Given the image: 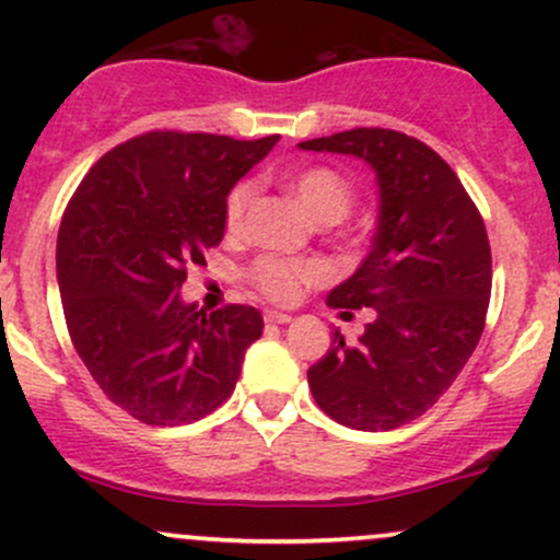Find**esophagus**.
<instances>
[{"label": "esophagus", "mask_w": 560, "mask_h": 560, "mask_svg": "<svg viewBox=\"0 0 560 560\" xmlns=\"http://www.w3.org/2000/svg\"><path fill=\"white\" fill-rule=\"evenodd\" d=\"M292 316H287V313H279V311H268L266 313V324H289Z\"/></svg>", "instance_id": "1"}]
</instances>
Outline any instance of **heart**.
Wrapping results in <instances>:
<instances>
[{
    "label": "heart",
    "instance_id": "b5f03b06",
    "mask_svg": "<svg viewBox=\"0 0 560 560\" xmlns=\"http://www.w3.org/2000/svg\"><path fill=\"white\" fill-rule=\"evenodd\" d=\"M253 184L240 182L229 189L223 199V229L229 236H236L244 226L249 202H253ZM292 191L298 195L305 213L318 223H337L347 218L355 202V189L339 171L326 168V165H313V168L300 171L292 178ZM249 284H253L262 298L273 302H294L307 287L320 284L329 279V268L316 260H284L262 255L253 260L247 271Z\"/></svg>",
    "mask_w": 560,
    "mask_h": 560
}]
</instances>
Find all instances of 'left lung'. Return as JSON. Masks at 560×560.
I'll list each match as a JSON object with an SVG mask.
<instances>
[{
	"instance_id": "obj_1",
	"label": "left lung",
	"mask_w": 560,
	"mask_h": 560,
	"mask_svg": "<svg viewBox=\"0 0 560 560\" xmlns=\"http://www.w3.org/2000/svg\"><path fill=\"white\" fill-rule=\"evenodd\" d=\"M302 150L363 158L378 176L369 258L329 294L345 318L371 307L363 337L307 369L326 416L361 432L419 419L464 371L485 331L492 253L479 208L432 147L392 128H350Z\"/></svg>"
}]
</instances>
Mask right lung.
<instances>
[{"instance_id": "add662e5", "label": "right lung", "mask_w": 560, "mask_h": 560, "mask_svg": "<svg viewBox=\"0 0 560 560\" xmlns=\"http://www.w3.org/2000/svg\"><path fill=\"white\" fill-rule=\"evenodd\" d=\"M279 137L147 131L83 176L57 234V281L70 342L107 400L150 427H178L231 397L253 305L205 313L182 287L223 240V199Z\"/></svg>"}]
</instances>
